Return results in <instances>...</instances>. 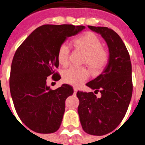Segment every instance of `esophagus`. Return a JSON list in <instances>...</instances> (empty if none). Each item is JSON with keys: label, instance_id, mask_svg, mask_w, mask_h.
Masks as SVG:
<instances>
[{"label": "esophagus", "instance_id": "esophagus-1", "mask_svg": "<svg viewBox=\"0 0 145 145\" xmlns=\"http://www.w3.org/2000/svg\"><path fill=\"white\" fill-rule=\"evenodd\" d=\"M77 90H78V89H77L76 87H74V94H76V93H77Z\"/></svg>", "mask_w": 145, "mask_h": 145}]
</instances>
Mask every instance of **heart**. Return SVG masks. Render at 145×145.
<instances>
[{
	"label": "heart",
	"instance_id": "obj_1",
	"mask_svg": "<svg viewBox=\"0 0 145 145\" xmlns=\"http://www.w3.org/2000/svg\"><path fill=\"white\" fill-rule=\"evenodd\" d=\"M75 45L86 52L85 62L94 70H100L108 61V54L105 50L101 48V40L93 32H86L80 37L75 38ZM70 48L68 44L64 43L59 46L57 59L59 63L65 67L69 62ZM89 77V71L84 67L72 66L64 71L62 80L65 83L74 86H79Z\"/></svg>",
	"mask_w": 145,
	"mask_h": 145
}]
</instances>
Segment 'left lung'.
Listing matches in <instances>:
<instances>
[{
  "mask_svg": "<svg viewBox=\"0 0 145 145\" xmlns=\"http://www.w3.org/2000/svg\"><path fill=\"white\" fill-rule=\"evenodd\" d=\"M107 43L109 58L103 72L86 84L95 93H77L78 114L83 129L93 135H103L117 128L123 119L133 94L132 65L128 50L119 35L107 27L88 25Z\"/></svg>",
  "mask_w": 145,
  "mask_h": 145,
  "instance_id": "left-lung-1",
  "label": "left lung"
}]
</instances>
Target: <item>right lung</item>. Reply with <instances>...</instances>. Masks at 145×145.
<instances>
[{
	"label": "right lung",
	"instance_id": "1",
	"mask_svg": "<svg viewBox=\"0 0 145 145\" xmlns=\"http://www.w3.org/2000/svg\"><path fill=\"white\" fill-rule=\"evenodd\" d=\"M85 26L44 25L36 28L15 52L11 65L10 89L15 109L22 122L38 133H52L59 129L63 118L65 100L73 94L68 84L52 90L47 77L58 80L59 46Z\"/></svg>",
	"mask_w": 145,
	"mask_h": 145
}]
</instances>
